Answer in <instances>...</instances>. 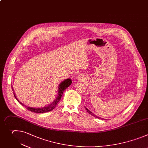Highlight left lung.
I'll return each instance as SVG.
<instances>
[{"label":"left lung","instance_id":"obj_1","mask_svg":"<svg viewBox=\"0 0 148 148\" xmlns=\"http://www.w3.org/2000/svg\"><path fill=\"white\" fill-rule=\"evenodd\" d=\"M86 108V107H85ZM86 110H87V111L90 114H91L92 115H93V116H95V117H96V118H97V119H101V120H105V119H102V118H100V117H99V116H97L96 115H95V114H94L93 112H92V111H90V110H88L87 108H86Z\"/></svg>","mask_w":148,"mask_h":148}]
</instances>
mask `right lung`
<instances>
[{
	"instance_id": "add662e5",
	"label": "right lung",
	"mask_w": 148,
	"mask_h": 148,
	"mask_svg": "<svg viewBox=\"0 0 148 148\" xmlns=\"http://www.w3.org/2000/svg\"><path fill=\"white\" fill-rule=\"evenodd\" d=\"M72 84V80L71 79H66L65 80H64L63 82H62L60 85H59L58 87V96L56 98V99L54 100V101H53L52 103L50 104L49 106L42 107V108H33V107H27L26 106H25V105L24 104H23L22 103H21L16 97L14 93V96L15 97V98L16 99V100L18 101V102L21 104L23 106H25V107L27 108V110H29L32 112H36V113H44V112H47L50 111H52L53 109L55 108V107H56V106L57 105L58 103L60 101V100L61 99L62 96L63 95V92L71 84ZM13 89V87H12Z\"/></svg>"
}]
</instances>
